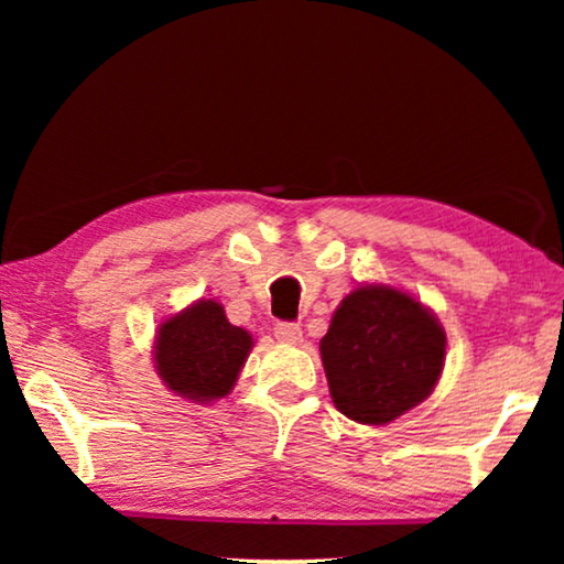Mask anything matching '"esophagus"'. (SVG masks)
Returning a JSON list of instances; mask_svg holds the SVG:
<instances>
[{"label":"esophagus","mask_w":564,"mask_h":564,"mask_svg":"<svg viewBox=\"0 0 564 564\" xmlns=\"http://www.w3.org/2000/svg\"><path fill=\"white\" fill-rule=\"evenodd\" d=\"M274 336L280 338L284 344H297L300 338H303V330H300L297 323H290V321H280L274 326Z\"/></svg>","instance_id":"34e87169"}]
</instances>
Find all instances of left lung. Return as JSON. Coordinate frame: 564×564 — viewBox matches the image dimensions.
<instances>
[{"mask_svg": "<svg viewBox=\"0 0 564 564\" xmlns=\"http://www.w3.org/2000/svg\"><path fill=\"white\" fill-rule=\"evenodd\" d=\"M446 334L419 300L384 284L349 292L321 338L330 398L351 421L382 426L426 400L444 369Z\"/></svg>", "mask_w": 564, "mask_h": 564, "instance_id": "obj_1", "label": "left lung"}]
</instances>
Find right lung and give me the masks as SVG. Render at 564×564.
Instances as JSON below:
<instances>
[{"mask_svg":"<svg viewBox=\"0 0 564 564\" xmlns=\"http://www.w3.org/2000/svg\"><path fill=\"white\" fill-rule=\"evenodd\" d=\"M251 346L249 330L234 326L220 303L199 300L161 323L153 359L169 390L210 403L234 390Z\"/></svg>","mask_w":564,"mask_h":564,"instance_id":"add662e5","label":"right lung"}]
</instances>
